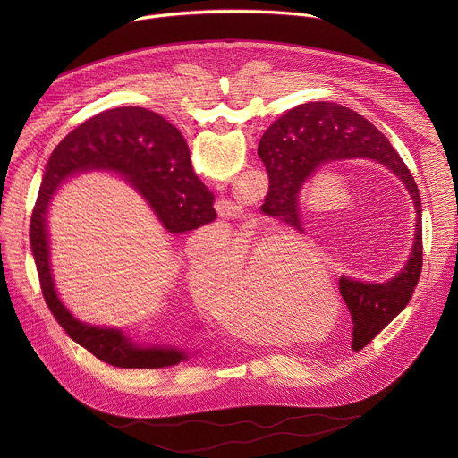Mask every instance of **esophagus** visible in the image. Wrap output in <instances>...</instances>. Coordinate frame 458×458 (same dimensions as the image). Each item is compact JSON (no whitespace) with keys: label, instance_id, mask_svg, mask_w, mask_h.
Segmentation results:
<instances>
[{"label":"esophagus","instance_id":"obj_1","mask_svg":"<svg viewBox=\"0 0 458 458\" xmlns=\"http://www.w3.org/2000/svg\"><path fill=\"white\" fill-rule=\"evenodd\" d=\"M217 210H219V216L221 217H235L237 216V210H239V207L235 205V203H232V201H228V199H221L219 201V205H217Z\"/></svg>","mask_w":458,"mask_h":458}]
</instances>
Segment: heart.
<instances>
[{
	"label": "heart",
	"mask_w": 458,
	"mask_h": 458,
	"mask_svg": "<svg viewBox=\"0 0 458 458\" xmlns=\"http://www.w3.org/2000/svg\"><path fill=\"white\" fill-rule=\"evenodd\" d=\"M210 263L191 259L186 281L193 299L210 308L233 335L251 343H274L279 332V310L290 283L284 279V239L277 233L225 230L210 242ZM332 284L324 272L318 279H302L295 286Z\"/></svg>",
	"instance_id": "1"
}]
</instances>
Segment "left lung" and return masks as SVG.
<instances>
[{
	"label": "left lung",
	"mask_w": 458,
	"mask_h": 458,
	"mask_svg": "<svg viewBox=\"0 0 458 458\" xmlns=\"http://www.w3.org/2000/svg\"><path fill=\"white\" fill-rule=\"evenodd\" d=\"M257 154L268 174L265 210L301 230L299 193L302 184L324 165L368 157L394 172L411 193L417 226L406 268L387 283L371 284L341 277L339 290L352 313V350H362L410 302L422 272L420 195L408 166L380 130L360 114L328 101L304 103L281 115L265 132Z\"/></svg>",
	"instance_id": "1"
}]
</instances>
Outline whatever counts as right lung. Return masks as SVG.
<instances>
[{
	"label": "right lung",
	"instance_id": "right-lung-1",
	"mask_svg": "<svg viewBox=\"0 0 458 458\" xmlns=\"http://www.w3.org/2000/svg\"><path fill=\"white\" fill-rule=\"evenodd\" d=\"M112 170L132 184L170 233L212 223L214 195L191 170L190 152L179 130L165 117L140 106L101 112L64 138L47 161L30 219V250L45 302L67 335L99 360L126 369L175 366L186 353L138 346L121 330L98 328L76 320L54 290L47 210L57 186L72 174Z\"/></svg>",
	"mask_w": 458,
	"mask_h": 458
}]
</instances>
